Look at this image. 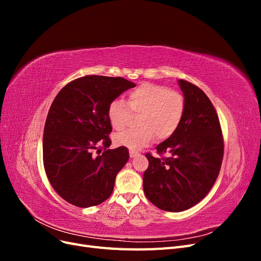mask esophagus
I'll use <instances>...</instances> for the list:
<instances>
[{"mask_svg":"<svg viewBox=\"0 0 261 261\" xmlns=\"http://www.w3.org/2000/svg\"><path fill=\"white\" fill-rule=\"evenodd\" d=\"M137 154H138V153H137V152H135V151H129V155H130V158H135Z\"/></svg>","mask_w":261,"mask_h":261,"instance_id":"obj_1","label":"esophagus"}]
</instances>
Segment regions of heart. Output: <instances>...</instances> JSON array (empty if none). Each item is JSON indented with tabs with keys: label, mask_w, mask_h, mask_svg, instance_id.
<instances>
[{
	"label": "heart",
	"mask_w": 261,
	"mask_h": 261,
	"mask_svg": "<svg viewBox=\"0 0 261 261\" xmlns=\"http://www.w3.org/2000/svg\"><path fill=\"white\" fill-rule=\"evenodd\" d=\"M127 105L130 111L139 114V128L123 130L114 136L117 146L130 151L144 148L158 139H168L176 132L185 113L183 94L168 87L146 83L129 92ZM108 118L116 130H122L130 120V112L122 100H113L108 107Z\"/></svg>",
	"instance_id": "b5f03b06"
}]
</instances>
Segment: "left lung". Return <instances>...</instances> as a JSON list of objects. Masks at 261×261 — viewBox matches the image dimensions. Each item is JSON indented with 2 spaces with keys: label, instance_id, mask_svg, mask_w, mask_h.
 I'll list each match as a JSON object with an SVG mask.
<instances>
[{
  "label": "left lung",
  "instance_id": "8db88e82",
  "mask_svg": "<svg viewBox=\"0 0 261 261\" xmlns=\"http://www.w3.org/2000/svg\"><path fill=\"white\" fill-rule=\"evenodd\" d=\"M185 99V113L173 135L150 153L144 173V192L161 210L179 212L204 198L219 175L224 145L219 117L211 101L198 87L177 81Z\"/></svg>",
  "mask_w": 261,
  "mask_h": 261
}]
</instances>
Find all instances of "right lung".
I'll use <instances>...</instances> for the list:
<instances>
[{
    "label": "right lung",
    "instance_id": "1",
    "mask_svg": "<svg viewBox=\"0 0 261 261\" xmlns=\"http://www.w3.org/2000/svg\"><path fill=\"white\" fill-rule=\"evenodd\" d=\"M135 86L122 77L89 75L67 84L53 100L43 132V165L54 191L67 202L88 208L111 196L129 153L123 146L108 149V107Z\"/></svg>",
    "mask_w": 261,
    "mask_h": 261
}]
</instances>
